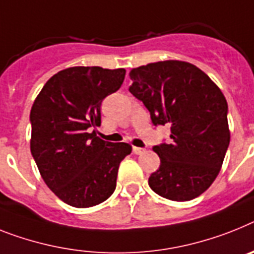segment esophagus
Masks as SVG:
<instances>
[{
	"label": "esophagus",
	"mask_w": 254,
	"mask_h": 254,
	"mask_svg": "<svg viewBox=\"0 0 254 254\" xmlns=\"http://www.w3.org/2000/svg\"><path fill=\"white\" fill-rule=\"evenodd\" d=\"M144 148H140V147H133V152L135 153V155H140V153L144 152Z\"/></svg>",
	"instance_id": "34e87169"
}]
</instances>
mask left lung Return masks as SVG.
I'll return each mask as SVG.
<instances>
[{"instance_id": "left-lung-1", "label": "left lung", "mask_w": 254, "mask_h": 254, "mask_svg": "<svg viewBox=\"0 0 254 254\" xmlns=\"http://www.w3.org/2000/svg\"><path fill=\"white\" fill-rule=\"evenodd\" d=\"M129 91L143 102L155 127L169 125L172 142L153 146L160 167L148 178L153 192L187 201L209 189L229 148L227 102L196 65L164 61L134 68Z\"/></svg>"}]
</instances>
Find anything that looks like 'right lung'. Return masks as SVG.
<instances>
[{"instance_id":"add662e5","label":"right lung","mask_w":254,"mask_h":254,"mask_svg":"<svg viewBox=\"0 0 254 254\" xmlns=\"http://www.w3.org/2000/svg\"><path fill=\"white\" fill-rule=\"evenodd\" d=\"M125 69L72 67L44 85L31 110V152L42 180L62 201L89 208L116 189L119 165L131 152L127 143L95 135L101 106L120 89Z\"/></svg>"}]
</instances>
